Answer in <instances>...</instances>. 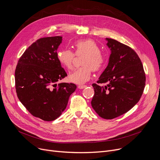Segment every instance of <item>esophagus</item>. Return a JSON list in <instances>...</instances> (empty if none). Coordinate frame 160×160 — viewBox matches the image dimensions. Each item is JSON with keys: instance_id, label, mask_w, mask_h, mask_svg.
Here are the masks:
<instances>
[{"instance_id": "34e87169", "label": "esophagus", "mask_w": 160, "mask_h": 160, "mask_svg": "<svg viewBox=\"0 0 160 160\" xmlns=\"http://www.w3.org/2000/svg\"><path fill=\"white\" fill-rule=\"evenodd\" d=\"M86 86H86V85H78V88L79 89H83V88H86Z\"/></svg>"}]
</instances>
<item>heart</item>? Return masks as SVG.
<instances>
[{"instance_id":"heart-1","label":"heart","mask_w":160,"mask_h":160,"mask_svg":"<svg viewBox=\"0 0 160 160\" xmlns=\"http://www.w3.org/2000/svg\"><path fill=\"white\" fill-rule=\"evenodd\" d=\"M73 47L77 55L85 54L82 60L81 67L75 69L69 76L71 82L83 83L89 80L93 72L101 69L105 63V58L100 52V48L96 42L90 39L75 41ZM57 59L60 63L67 69H71L74 53L69 49L60 50L57 52Z\"/></svg>"}]
</instances>
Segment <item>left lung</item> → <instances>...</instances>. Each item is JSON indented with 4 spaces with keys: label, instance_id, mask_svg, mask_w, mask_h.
<instances>
[{
    "label": "left lung",
    "instance_id": "obj_1",
    "mask_svg": "<svg viewBox=\"0 0 160 160\" xmlns=\"http://www.w3.org/2000/svg\"><path fill=\"white\" fill-rule=\"evenodd\" d=\"M110 49L108 66L100 76L98 83H93L95 95L91 106L102 118L112 119L135 106L145 86V74L138 55L128 46L106 38Z\"/></svg>",
    "mask_w": 160,
    "mask_h": 160
}]
</instances>
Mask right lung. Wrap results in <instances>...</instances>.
<instances>
[{"label": "right lung", "instance_id": "right-lung-1", "mask_svg": "<svg viewBox=\"0 0 160 160\" xmlns=\"http://www.w3.org/2000/svg\"><path fill=\"white\" fill-rule=\"evenodd\" d=\"M62 42V36L39 39L25 50L15 71V89L21 102L32 115L45 121L62 115L77 89L72 83L57 84L67 76L57 59Z\"/></svg>", "mask_w": 160, "mask_h": 160}]
</instances>
